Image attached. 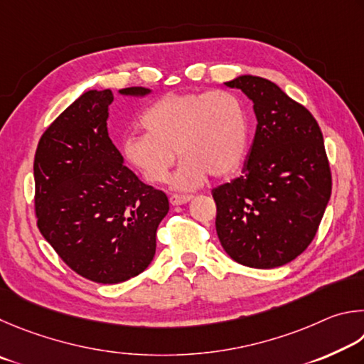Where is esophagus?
Returning <instances> with one entry per match:
<instances>
[{"instance_id":"1","label":"esophagus","mask_w":364,"mask_h":364,"mask_svg":"<svg viewBox=\"0 0 364 364\" xmlns=\"http://www.w3.org/2000/svg\"><path fill=\"white\" fill-rule=\"evenodd\" d=\"M192 198H193L192 195H171L169 201L172 206H178V205H186V203H188Z\"/></svg>"}]
</instances>
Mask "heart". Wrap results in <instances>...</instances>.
<instances>
[{"label":"heart","mask_w":364,"mask_h":364,"mask_svg":"<svg viewBox=\"0 0 364 364\" xmlns=\"http://www.w3.org/2000/svg\"><path fill=\"white\" fill-rule=\"evenodd\" d=\"M144 134L123 139V155L149 183L172 178L177 190H195L208 176L227 177L245 161L250 123L245 105L228 91L166 94L142 114Z\"/></svg>","instance_id":"b5f03b06"}]
</instances>
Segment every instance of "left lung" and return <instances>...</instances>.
<instances>
[{
	"label": "left lung",
	"mask_w": 364,
	"mask_h": 364,
	"mask_svg": "<svg viewBox=\"0 0 364 364\" xmlns=\"http://www.w3.org/2000/svg\"><path fill=\"white\" fill-rule=\"evenodd\" d=\"M225 86L252 100L257 127L243 174L213 190L215 230L235 262L275 269L307 250L331 198L323 134L275 82L243 75Z\"/></svg>",
	"instance_id": "left-lung-1"
}]
</instances>
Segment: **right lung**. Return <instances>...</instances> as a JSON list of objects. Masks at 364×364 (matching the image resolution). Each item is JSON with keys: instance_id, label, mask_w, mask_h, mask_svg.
Returning <instances> with one entry per match:
<instances>
[{"instance_id": "obj_1", "label": "right lung", "mask_w": 364, "mask_h": 364, "mask_svg": "<svg viewBox=\"0 0 364 364\" xmlns=\"http://www.w3.org/2000/svg\"><path fill=\"white\" fill-rule=\"evenodd\" d=\"M144 97L146 87L119 89ZM110 89L87 91L67 107L38 142L35 213L44 240L82 278L114 284L137 277L156 251L168 196L123 164L108 137Z\"/></svg>"}]
</instances>
